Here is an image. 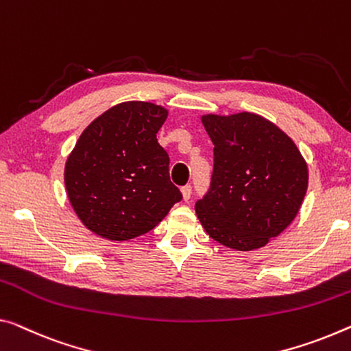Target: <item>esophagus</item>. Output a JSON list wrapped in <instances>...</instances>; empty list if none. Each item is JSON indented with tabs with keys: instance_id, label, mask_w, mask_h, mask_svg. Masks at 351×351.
<instances>
[{
	"instance_id": "34e87169",
	"label": "esophagus",
	"mask_w": 351,
	"mask_h": 351,
	"mask_svg": "<svg viewBox=\"0 0 351 351\" xmlns=\"http://www.w3.org/2000/svg\"><path fill=\"white\" fill-rule=\"evenodd\" d=\"M182 196H183V201H188V199L191 197V185H185L182 186Z\"/></svg>"
}]
</instances>
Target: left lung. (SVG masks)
<instances>
[{"label": "left lung", "instance_id": "8db88e82", "mask_svg": "<svg viewBox=\"0 0 351 351\" xmlns=\"http://www.w3.org/2000/svg\"><path fill=\"white\" fill-rule=\"evenodd\" d=\"M213 149V174L196 202L202 228L235 251L265 246L295 219L307 190V165L281 128L254 112L201 117Z\"/></svg>", "mask_w": 351, "mask_h": 351}]
</instances>
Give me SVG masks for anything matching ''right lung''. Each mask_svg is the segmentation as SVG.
Segmentation results:
<instances>
[{
    "instance_id": "add662e5",
    "label": "right lung",
    "mask_w": 351,
    "mask_h": 351,
    "mask_svg": "<svg viewBox=\"0 0 351 351\" xmlns=\"http://www.w3.org/2000/svg\"><path fill=\"white\" fill-rule=\"evenodd\" d=\"M168 110L123 101L86 127L69 155L64 183L75 213L101 239L147 234L182 193L169 179V157L157 141Z\"/></svg>"
}]
</instances>
